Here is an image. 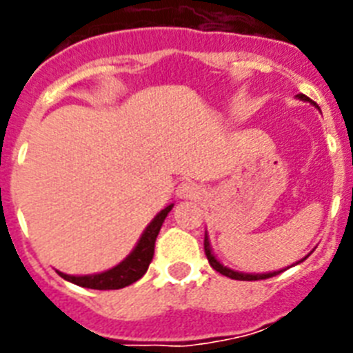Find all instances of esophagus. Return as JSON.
Returning <instances> with one entry per match:
<instances>
[{
    "instance_id": "esophagus-1",
    "label": "esophagus",
    "mask_w": 353,
    "mask_h": 353,
    "mask_svg": "<svg viewBox=\"0 0 353 353\" xmlns=\"http://www.w3.org/2000/svg\"><path fill=\"white\" fill-rule=\"evenodd\" d=\"M199 194V187L198 183L191 182V180H185V182H180L179 187H176V196L183 199H191L196 198Z\"/></svg>"
}]
</instances>
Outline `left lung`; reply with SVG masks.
I'll return each mask as SVG.
<instances>
[{
	"label": "left lung",
	"mask_w": 353,
	"mask_h": 353,
	"mask_svg": "<svg viewBox=\"0 0 353 353\" xmlns=\"http://www.w3.org/2000/svg\"><path fill=\"white\" fill-rule=\"evenodd\" d=\"M297 97L301 99V101L310 102V99H307L305 95H302V93H299ZM205 254H207V260H208V263H210L212 269L217 270V272L223 274V276L232 277V279H236V281H258V279H269V277H274V276H277V274L283 272V270H274V272H267V274H245V272H236V270L228 269V267H224V265L214 256V252H212V248H210V242H208L207 233H205ZM307 256H310V254H307ZM307 256L302 258L301 261H304ZM301 261H297V263H301Z\"/></svg>",
	"instance_id": "1"
}]
</instances>
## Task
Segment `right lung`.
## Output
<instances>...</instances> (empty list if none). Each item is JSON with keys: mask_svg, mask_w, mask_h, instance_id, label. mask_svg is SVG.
<instances>
[{"mask_svg": "<svg viewBox=\"0 0 353 353\" xmlns=\"http://www.w3.org/2000/svg\"><path fill=\"white\" fill-rule=\"evenodd\" d=\"M171 208H173V205H168L164 210H161L155 215L154 221L146 226L143 235L139 236L138 244L132 249V252L121 263L113 267V269L101 274H92V276H68V274L63 272L58 274L63 279H67V281L74 283V285L92 290H120L132 285L138 279H141L146 270H148L150 261L154 258L155 239H157L162 223H164L166 215L171 212Z\"/></svg>", "mask_w": 353, "mask_h": 353, "instance_id": "obj_1", "label": "right lung"}]
</instances>
